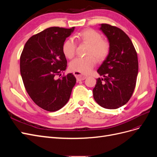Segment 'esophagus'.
Masks as SVG:
<instances>
[{
    "label": "esophagus",
    "mask_w": 157,
    "mask_h": 157,
    "mask_svg": "<svg viewBox=\"0 0 157 157\" xmlns=\"http://www.w3.org/2000/svg\"><path fill=\"white\" fill-rule=\"evenodd\" d=\"M74 75L75 76V77L77 78V80H78V81H80V80H83L87 78L86 76L82 75L77 72H74Z\"/></svg>",
    "instance_id": "esophagus-1"
}]
</instances>
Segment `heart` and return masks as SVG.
I'll list each match as a JSON object with an SVG mask.
<instances>
[{"mask_svg":"<svg viewBox=\"0 0 157 157\" xmlns=\"http://www.w3.org/2000/svg\"><path fill=\"white\" fill-rule=\"evenodd\" d=\"M75 37L78 41L88 44L86 51V54L88 56L73 60L69 64V69L80 74H88L96 65V58L98 61H102L106 58L110 50V44L107 40L102 39L100 33L92 29L83 30L78 33ZM76 47L77 45L73 39H68L63 42L62 51L66 58L68 59L73 58L75 55Z\"/></svg>","mask_w":157,"mask_h":157,"instance_id":"1","label":"heart"}]
</instances>
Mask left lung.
Wrapping results in <instances>:
<instances>
[{
	"label": "left lung",
	"mask_w": 157,
	"mask_h": 157,
	"mask_svg": "<svg viewBox=\"0 0 157 157\" xmlns=\"http://www.w3.org/2000/svg\"><path fill=\"white\" fill-rule=\"evenodd\" d=\"M100 29L108 39L110 50L98 73L94 98L101 107L115 109L129 101L136 87L138 60L130 39L122 29L102 23Z\"/></svg>",
	"instance_id": "1"
}]
</instances>
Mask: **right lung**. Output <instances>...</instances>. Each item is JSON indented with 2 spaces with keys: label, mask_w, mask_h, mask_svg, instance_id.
Here are the masks:
<instances>
[{
  "label": "right lung",
  "mask_w": 157,
  "mask_h": 157,
  "mask_svg": "<svg viewBox=\"0 0 157 157\" xmlns=\"http://www.w3.org/2000/svg\"><path fill=\"white\" fill-rule=\"evenodd\" d=\"M74 29L75 27L48 28L29 38L21 54L20 73L26 91L46 111L54 112L62 108L75 85L73 73L56 78L67 68L62 46Z\"/></svg>",
  "instance_id": "obj_1"
}]
</instances>
